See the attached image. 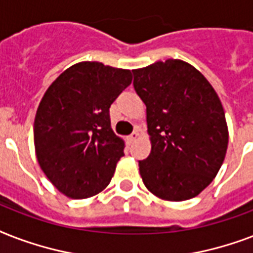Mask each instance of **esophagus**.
<instances>
[{
  "mask_svg": "<svg viewBox=\"0 0 253 253\" xmlns=\"http://www.w3.org/2000/svg\"><path fill=\"white\" fill-rule=\"evenodd\" d=\"M139 138V132L138 131H134V132H132V134L130 135V136H128V142L130 143H134L135 140H136V139Z\"/></svg>",
  "mask_w": 253,
  "mask_h": 253,
  "instance_id": "esophagus-1",
  "label": "esophagus"
}]
</instances>
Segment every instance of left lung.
Wrapping results in <instances>:
<instances>
[{
	"label": "left lung",
	"mask_w": 253,
	"mask_h": 253,
	"mask_svg": "<svg viewBox=\"0 0 253 253\" xmlns=\"http://www.w3.org/2000/svg\"><path fill=\"white\" fill-rule=\"evenodd\" d=\"M146 105L150 156L139 162L146 188L164 201L197 197L215 178L228 146L219 97L206 77L178 59L132 69Z\"/></svg>",
	"instance_id": "1"
}]
</instances>
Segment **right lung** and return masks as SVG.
<instances>
[{
    "instance_id": "add662e5",
    "label": "right lung",
    "mask_w": 253,
    "mask_h": 253,
    "mask_svg": "<svg viewBox=\"0 0 253 253\" xmlns=\"http://www.w3.org/2000/svg\"><path fill=\"white\" fill-rule=\"evenodd\" d=\"M132 81L130 69L81 61L45 90L34 121V146L51 184L73 200L110 184L125 140L114 134L109 109Z\"/></svg>"
}]
</instances>
